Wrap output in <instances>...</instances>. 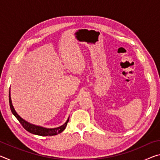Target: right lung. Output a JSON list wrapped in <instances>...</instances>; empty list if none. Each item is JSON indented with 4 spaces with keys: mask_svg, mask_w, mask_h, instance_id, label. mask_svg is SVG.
<instances>
[{
    "mask_svg": "<svg viewBox=\"0 0 160 160\" xmlns=\"http://www.w3.org/2000/svg\"><path fill=\"white\" fill-rule=\"evenodd\" d=\"M9 103H10V110H11L12 114L15 116L16 118L19 121V122L22 124V126H23V128H25L26 131L31 132L32 134L41 135V136H52V135H56L58 133H61V132H63L64 131L65 128H66L68 122L69 121V117H68V118L67 121H66V123H64L63 125L59 127H57V128H45V127L37 126V125H34V124L28 122L27 121L24 120L22 118H21L15 110L14 107H13L12 103L11 97H10V92H9Z\"/></svg>",
    "mask_w": 160,
    "mask_h": 160,
    "instance_id": "obj_1",
    "label": "right lung"
}]
</instances>
